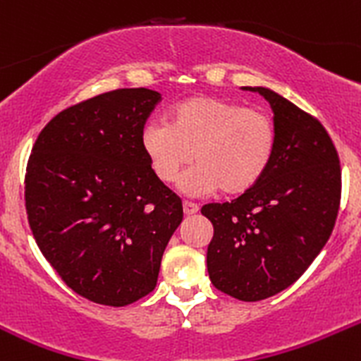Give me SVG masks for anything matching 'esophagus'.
<instances>
[{
    "label": "esophagus",
    "instance_id": "34e87169",
    "mask_svg": "<svg viewBox=\"0 0 361 361\" xmlns=\"http://www.w3.org/2000/svg\"><path fill=\"white\" fill-rule=\"evenodd\" d=\"M183 212H185V215H194V213L199 212V206L194 204V202H190V201H185Z\"/></svg>",
    "mask_w": 361,
    "mask_h": 361
}]
</instances>
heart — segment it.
<instances>
[{
	"label": "heart",
	"mask_w": 361,
	"mask_h": 361,
	"mask_svg": "<svg viewBox=\"0 0 361 361\" xmlns=\"http://www.w3.org/2000/svg\"><path fill=\"white\" fill-rule=\"evenodd\" d=\"M275 148L277 128L268 114L209 95L185 99L171 111L169 125L153 121L142 130V149L160 181L174 183L192 160L197 164L181 180L190 195L252 190Z\"/></svg>",
	"instance_id": "b5f03b06"
}]
</instances>
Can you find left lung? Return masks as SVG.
<instances>
[{
    "instance_id": "obj_1",
    "label": "left lung",
    "mask_w": 361,
    "mask_h": 361,
    "mask_svg": "<svg viewBox=\"0 0 361 361\" xmlns=\"http://www.w3.org/2000/svg\"><path fill=\"white\" fill-rule=\"evenodd\" d=\"M274 111L277 148L268 173L231 202L201 213L213 224L206 264L219 291L259 302L295 284L326 245L341 204V164L323 125L262 86Z\"/></svg>"
}]
</instances>
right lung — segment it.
<instances>
[{"label":"right lung","mask_w":361,"mask_h":361,"mask_svg":"<svg viewBox=\"0 0 361 361\" xmlns=\"http://www.w3.org/2000/svg\"><path fill=\"white\" fill-rule=\"evenodd\" d=\"M148 87L102 93L56 114L26 169V212L44 257L90 302L125 307L152 293L181 199L153 173L142 128Z\"/></svg>","instance_id":"right-lung-1"}]
</instances>
